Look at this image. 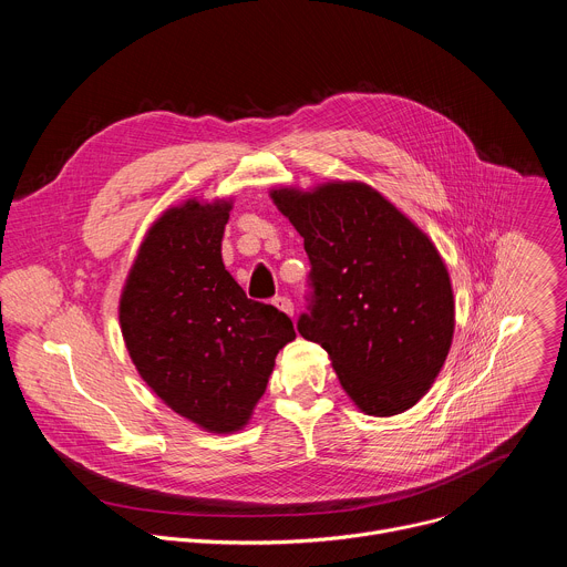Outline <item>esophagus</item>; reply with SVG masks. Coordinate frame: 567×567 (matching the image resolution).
Listing matches in <instances>:
<instances>
[{
	"instance_id": "1",
	"label": "esophagus",
	"mask_w": 567,
	"mask_h": 567,
	"mask_svg": "<svg viewBox=\"0 0 567 567\" xmlns=\"http://www.w3.org/2000/svg\"><path fill=\"white\" fill-rule=\"evenodd\" d=\"M274 305H276L282 313L293 316V302H291L287 296H278V298H274Z\"/></svg>"
}]
</instances>
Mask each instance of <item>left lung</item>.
I'll return each instance as SVG.
<instances>
[{
    "mask_svg": "<svg viewBox=\"0 0 567 567\" xmlns=\"http://www.w3.org/2000/svg\"><path fill=\"white\" fill-rule=\"evenodd\" d=\"M271 199L305 237L309 307L302 339L318 343L365 415L390 417L429 392L451 350V278L429 235L361 182Z\"/></svg>",
    "mask_w": 567,
    "mask_h": 567,
    "instance_id": "left-lung-1",
    "label": "left lung"
}]
</instances>
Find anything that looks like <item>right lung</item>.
<instances>
[{
    "label": "right lung",
    "instance_id": "1",
    "mask_svg": "<svg viewBox=\"0 0 567 567\" xmlns=\"http://www.w3.org/2000/svg\"><path fill=\"white\" fill-rule=\"evenodd\" d=\"M230 199L168 208L147 230L118 320L141 379L208 433L245 429L276 354L296 339L274 305L247 298L221 262Z\"/></svg>",
    "mask_w": 567,
    "mask_h": 567
}]
</instances>
